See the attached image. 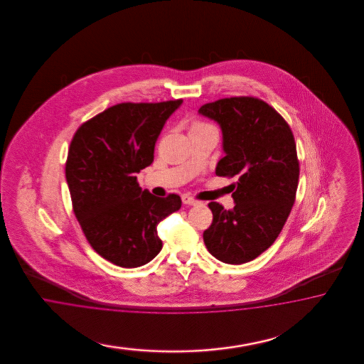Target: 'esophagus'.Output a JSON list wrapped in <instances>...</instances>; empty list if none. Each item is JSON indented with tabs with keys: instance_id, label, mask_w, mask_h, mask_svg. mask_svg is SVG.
Wrapping results in <instances>:
<instances>
[{
	"instance_id": "1",
	"label": "esophagus",
	"mask_w": 364,
	"mask_h": 364,
	"mask_svg": "<svg viewBox=\"0 0 364 364\" xmlns=\"http://www.w3.org/2000/svg\"><path fill=\"white\" fill-rule=\"evenodd\" d=\"M181 200H183V203H184L186 205H198V204H200V201L195 200V198H189L187 195H186V196H183Z\"/></svg>"
}]
</instances>
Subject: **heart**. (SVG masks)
Instances as JSON below:
<instances>
[{
    "mask_svg": "<svg viewBox=\"0 0 364 364\" xmlns=\"http://www.w3.org/2000/svg\"><path fill=\"white\" fill-rule=\"evenodd\" d=\"M204 127H208V125H205V124H203V122H193L191 129H198V128H204Z\"/></svg>",
    "mask_w": 364,
    "mask_h": 364,
    "instance_id": "b5f03b06",
    "label": "heart"
}]
</instances>
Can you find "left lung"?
<instances>
[{
  "instance_id": "8db88e82",
  "label": "left lung",
  "mask_w": 364,
  "mask_h": 364,
  "mask_svg": "<svg viewBox=\"0 0 364 364\" xmlns=\"http://www.w3.org/2000/svg\"><path fill=\"white\" fill-rule=\"evenodd\" d=\"M198 113L218 122L225 156L218 176H236L235 207L208 204L213 215L203 233L207 250L227 264H242L269 248L295 203L299 161L294 134L286 120L255 97L221 99Z\"/></svg>"
}]
</instances>
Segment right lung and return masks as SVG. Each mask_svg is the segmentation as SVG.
<instances>
[{
    "label": "right lung",
    "instance_id": "right-lung-1",
    "mask_svg": "<svg viewBox=\"0 0 364 364\" xmlns=\"http://www.w3.org/2000/svg\"><path fill=\"white\" fill-rule=\"evenodd\" d=\"M181 104H117L72 139L65 176L73 210L92 248L113 264L149 263L163 248L157 224L181 207L180 196H154L136 177L154 163L157 137Z\"/></svg>",
    "mask_w": 364,
    "mask_h": 364
}]
</instances>
